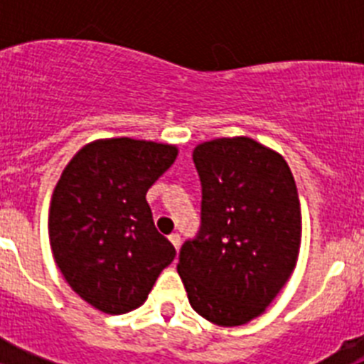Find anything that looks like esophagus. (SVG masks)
I'll return each mask as SVG.
<instances>
[{"label": "esophagus", "mask_w": 364, "mask_h": 364, "mask_svg": "<svg viewBox=\"0 0 364 364\" xmlns=\"http://www.w3.org/2000/svg\"><path fill=\"white\" fill-rule=\"evenodd\" d=\"M169 240H171V244L175 246V250H178V247H180V235L178 233H171V235H169Z\"/></svg>", "instance_id": "esophagus-1"}]
</instances>
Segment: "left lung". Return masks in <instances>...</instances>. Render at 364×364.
<instances>
[{"instance_id":"1","label":"left lung","mask_w":364,"mask_h":364,"mask_svg":"<svg viewBox=\"0 0 364 364\" xmlns=\"http://www.w3.org/2000/svg\"><path fill=\"white\" fill-rule=\"evenodd\" d=\"M200 228L178 255L189 304L239 326L264 311L290 279L301 246V204L281 154L252 138H217L193 151Z\"/></svg>"}]
</instances>
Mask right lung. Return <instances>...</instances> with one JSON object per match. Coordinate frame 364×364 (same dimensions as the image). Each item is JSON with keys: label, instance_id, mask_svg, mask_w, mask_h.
<instances>
[{"label": "right lung", "instance_id": "add662e5", "mask_svg": "<svg viewBox=\"0 0 364 364\" xmlns=\"http://www.w3.org/2000/svg\"><path fill=\"white\" fill-rule=\"evenodd\" d=\"M175 159V146L96 140L74 154L58 180L49 211L54 260L70 288L100 311L142 306L175 259L146 200Z\"/></svg>", "mask_w": 364, "mask_h": 364}]
</instances>
